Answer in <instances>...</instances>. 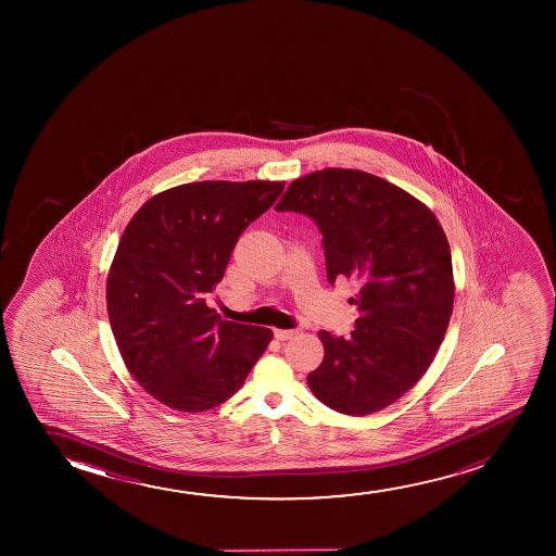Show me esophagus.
I'll list each match as a JSON object with an SVG mask.
<instances>
[{"label":"esophagus","instance_id":"34e87169","mask_svg":"<svg viewBox=\"0 0 556 556\" xmlns=\"http://www.w3.org/2000/svg\"><path fill=\"white\" fill-rule=\"evenodd\" d=\"M274 334L277 340L287 342V340H290V338H294V336L298 334V330H282V328H275Z\"/></svg>","mask_w":556,"mask_h":556}]
</instances>
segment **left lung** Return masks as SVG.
Here are the masks:
<instances>
[{
  "mask_svg": "<svg viewBox=\"0 0 556 556\" xmlns=\"http://www.w3.org/2000/svg\"><path fill=\"white\" fill-rule=\"evenodd\" d=\"M275 208L317 222L328 282L361 285L350 338L319 332L313 395L348 416L388 408L427 372L448 328L456 285L444 229L408 191L355 168L302 176Z\"/></svg>",
  "mask_w": 556,
  "mask_h": 556,
  "instance_id": "left-lung-1",
  "label": "left lung"
}]
</instances>
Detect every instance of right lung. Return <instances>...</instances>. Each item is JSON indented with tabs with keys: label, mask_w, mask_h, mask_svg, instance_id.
Here are the masks:
<instances>
[{
	"label": "right lung",
	"mask_w": 556,
	"mask_h": 556,
	"mask_svg": "<svg viewBox=\"0 0 556 556\" xmlns=\"http://www.w3.org/2000/svg\"><path fill=\"white\" fill-rule=\"evenodd\" d=\"M282 190L269 180L182 184L148 199L123 231L108 271V317L127 370L168 408L226 403L271 342L269 328L222 320L205 296L244 228Z\"/></svg>",
	"instance_id": "obj_1"
}]
</instances>
